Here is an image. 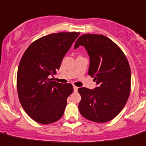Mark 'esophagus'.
<instances>
[{
	"mask_svg": "<svg viewBox=\"0 0 146 146\" xmlns=\"http://www.w3.org/2000/svg\"><path fill=\"white\" fill-rule=\"evenodd\" d=\"M73 88H74V92H78V87H77V86H73Z\"/></svg>",
	"mask_w": 146,
	"mask_h": 146,
	"instance_id": "obj_1",
	"label": "esophagus"
}]
</instances>
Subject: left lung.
<instances>
[{
  "instance_id": "obj_1",
  "label": "left lung",
  "mask_w": 146,
  "mask_h": 146,
  "mask_svg": "<svg viewBox=\"0 0 146 146\" xmlns=\"http://www.w3.org/2000/svg\"><path fill=\"white\" fill-rule=\"evenodd\" d=\"M85 47L90 58L88 74L98 85L94 89L78 88L79 111L96 123L114 119L125 106L131 92V68L117 45L103 35L86 34L77 40L74 48Z\"/></svg>"
}]
</instances>
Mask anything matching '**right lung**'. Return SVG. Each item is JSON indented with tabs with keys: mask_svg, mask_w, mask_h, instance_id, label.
<instances>
[{
	"mask_svg": "<svg viewBox=\"0 0 146 146\" xmlns=\"http://www.w3.org/2000/svg\"><path fill=\"white\" fill-rule=\"evenodd\" d=\"M79 35L59 32L43 36L30 44L21 58L17 74L18 98L27 114L38 123H54L63 115L73 86L49 77L56 74Z\"/></svg>",
	"mask_w": 146,
	"mask_h": 146,
	"instance_id": "right-lung-1",
	"label": "right lung"
}]
</instances>
